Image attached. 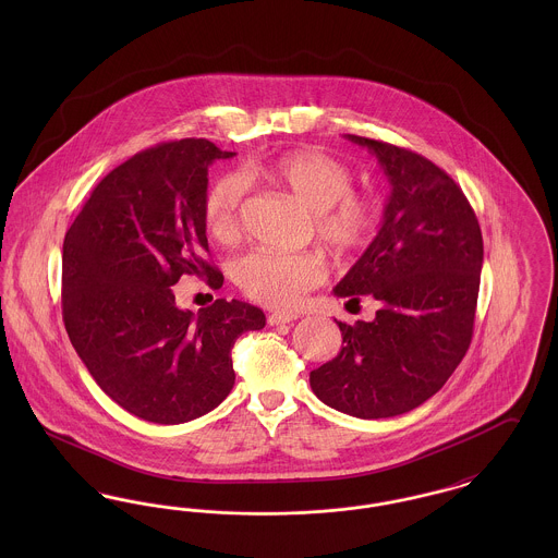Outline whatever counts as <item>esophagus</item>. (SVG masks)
<instances>
[{
  "instance_id": "esophagus-1",
  "label": "esophagus",
  "mask_w": 558,
  "mask_h": 558,
  "mask_svg": "<svg viewBox=\"0 0 558 558\" xmlns=\"http://www.w3.org/2000/svg\"><path fill=\"white\" fill-rule=\"evenodd\" d=\"M299 318L296 314H292V312H274V314H269L267 316V324L269 326H278V324H289V322H294V319Z\"/></svg>"
}]
</instances>
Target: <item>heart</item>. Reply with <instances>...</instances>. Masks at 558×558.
Masks as SVG:
<instances>
[{
    "instance_id": "obj_1",
    "label": "heart",
    "mask_w": 558,
    "mask_h": 558,
    "mask_svg": "<svg viewBox=\"0 0 558 558\" xmlns=\"http://www.w3.org/2000/svg\"><path fill=\"white\" fill-rule=\"evenodd\" d=\"M257 173L312 213L314 236L337 255L364 248L378 228V203L351 187L353 173L347 162L318 148H296L264 160ZM242 198L244 180L239 173L215 180L203 205L205 228L213 239L230 242L239 236ZM322 278L324 264L312 253L253 251L234 264L240 291L276 310L296 305Z\"/></svg>"
}]
</instances>
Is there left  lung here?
Masks as SVG:
<instances>
[{
    "instance_id": "left-lung-1",
    "label": "left lung",
    "mask_w": 558,
    "mask_h": 558,
    "mask_svg": "<svg viewBox=\"0 0 558 558\" xmlns=\"http://www.w3.org/2000/svg\"><path fill=\"white\" fill-rule=\"evenodd\" d=\"M391 182L383 228L337 284L349 303L368 294L372 322H337L339 355L310 374L326 405L357 418H389L433 398L473 339L483 239L462 187L412 150L362 135Z\"/></svg>"
}]
</instances>
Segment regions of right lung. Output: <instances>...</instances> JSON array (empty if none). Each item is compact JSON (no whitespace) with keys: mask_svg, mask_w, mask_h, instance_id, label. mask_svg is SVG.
Listing matches in <instances>:
<instances>
[{"mask_svg":"<svg viewBox=\"0 0 558 558\" xmlns=\"http://www.w3.org/2000/svg\"><path fill=\"white\" fill-rule=\"evenodd\" d=\"M219 150L205 137L146 148L92 190L62 246V319L81 362L133 416L180 425L234 387L232 347L262 330L259 307L217 299L194 316L175 305L184 276H223L211 262L203 205Z\"/></svg>","mask_w":558,"mask_h":558,"instance_id":"1","label":"right lung"}]
</instances>
